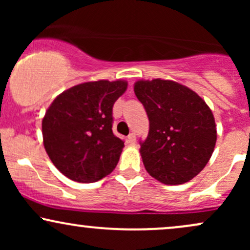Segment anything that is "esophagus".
Returning <instances> with one entry per match:
<instances>
[{
  "label": "esophagus",
  "mask_w": 250,
  "mask_h": 250,
  "mask_svg": "<svg viewBox=\"0 0 250 250\" xmlns=\"http://www.w3.org/2000/svg\"><path fill=\"white\" fill-rule=\"evenodd\" d=\"M128 141L130 143L136 142V135H135V133H130L128 135Z\"/></svg>",
  "instance_id": "esophagus-1"
}]
</instances>
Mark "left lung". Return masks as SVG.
<instances>
[{
    "instance_id": "obj_1",
    "label": "left lung",
    "mask_w": 250,
    "mask_h": 250,
    "mask_svg": "<svg viewBox=\"0 0 250 250\" xmlns=\"http://www.w3.org/2000/svg\"><path fill=\"white\" fill-rule=\"evenodd\" d=\"M135 95L149 119L140 141L143 165L165 185L188 182L206 167L216 143V125L207 103L195 91L169 80L137 81Z\"/></svg>"
}]
</instances>
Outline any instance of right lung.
Returning <instances> with one entry per match:
<instances>
[{"label":"right lung","mask_w":250,"mask_h":250,"mask_svg":"<svg viewBox=\"0 0 250 250\" xmlns=\"http://www.w3.org/2000/svg\"><path fill=\"white\" fill-rule=\"evenodd\" d=\"M125 81L85 82L63 91L42 120L43 145L68 179L90 183L114 170L125 142L113 133V105Z\"/></svg>","instance_id":"1"}]
</instances>
